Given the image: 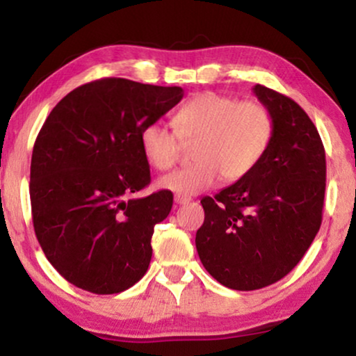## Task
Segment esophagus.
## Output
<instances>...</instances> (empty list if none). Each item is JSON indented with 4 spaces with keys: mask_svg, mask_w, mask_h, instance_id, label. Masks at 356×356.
Returning a JSON list of instances; mask_svg holds the SVG:
<instances>
[{
    "mask_svg": "<svg viewBox=\"0 0 356 356\" xmlns=\"http://www.w3.org/2000/svg\"><path fill=\"white\" fill-rule=\"evenodd\" d=\"M189 201H191V197L188 196H179V194L175 196V204H177V206H184V204H188Z\"/></svg>",
    "mask_w": 356,
    "mask_h": 356,
    "instance_id": "34e87169",
    "label": "esophagus"
}]
</instances>
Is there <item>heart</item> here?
<instances>
[{
    "label": "heart",
    "mask_w": 356,
    "mask_h": 356,
    "mask_svg": "<svg viewBox=\"0 0 356 356\" xmlns=\"http://www.w3.org/2000/svg\"><path fill=\"white\" fill-rule=\"evenodd\" d=\"M173 128L150 123L140 133V149L157 170L178 162L181 143H196L191 167L159 179V186L179 196L206 191L222 178L238 181L254 170L269 150L274 120L261 102L202 92L173 115Z\"/></svg>",
    "instance_id": "heart-1"
}]
</instances>
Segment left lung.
I'll use <instances>...</instances> for the list:
<instances>
[{
    "instance_id": "left-lung-1",
    "label": "left lung",
    "mask_w": 356,
    "mask_h": 356,
    "mask_svg": "<svg viewBox=\"0 0 356 356\" xmlns=\"http://www.w3.org/2000/svg\"><path fill=\"white\" fill-rule=\"evenodd\" d=\"M274 136L259 165L216 196L202 197L196 233L202 266L233 290H257L284 279L301 261L323 222L325 150L306 111L261 84Z\"/></svg>"
}]
</instances>
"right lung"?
<instances>
[{"instance_id":"obj_1","label":"right lung","mask_w":356,"mask_h":356,"mask_svg":"<svg viewBox=\"0 0 356 356\" xmlns=\"http://www.w3.org/2000/svg\"><path fill=\"white\" fill-rule=\"evenodd\" d=\"M181 99L177 86L105 77L70 92L48 115L32 152V220L47 259L70 284L113 295L147 272L154 227L172 211L173 194L128 199L150 183L140 133Z\"/></svg>"}]
</instances>
